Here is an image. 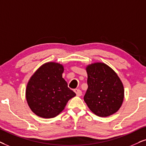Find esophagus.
<instances>
[{
  "label": "esophagus",
  "mask_w": 146,
  "mask_h": 146,
  "mask_svg": "<svg viewBox=\"0 0 146 146\" xmlns=\"http://www.w3.org/2000/svg\"><path fill=\"white\" fill-rule=\"evenodd\" d=\"M74 92H75V94H76V95L77 96H81L82 95V92L80 90L75 89Z\"/></svg>",
  "instance_id": "obj_1"
}]
</instances>
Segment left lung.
I'll return each instance as SVG.
<instances>
[{
  "label": "left lung",
  "instance_id": "obj_1",
  "mask_svg": "<svg viewBox=\"0 0 146 146\" xmlns=\"http://www.w3.org/2000/svg\"><path fill=\"white\" fill-rule=\"evenodd\" d=\"M88 88L84 101L90 110L106 117L117 112L124 99V87L117 73L103 62L87 66Z\"/></svg>",
  "mask_w": 146,
  "mask_h": 146
}]
</instances>
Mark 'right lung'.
Masks as SVG:
<instances>
[{"instance_id":"right-lung-1","label":"right lung","mask_w":146,"mask_h":146,"mask_svg":"<svg viewBox=\"0 0 146 146\" xmlns=\"http://www.w3.org/2000/svg\"><path fill=\"white\" fill-rule=\"evenodd\" d=\"M64 67L57 62H46L34 73L27 83L25 96L32 111L49 119L59 114L70 99L76 96L62 78Z\"/></svg>"}]
</instances>
